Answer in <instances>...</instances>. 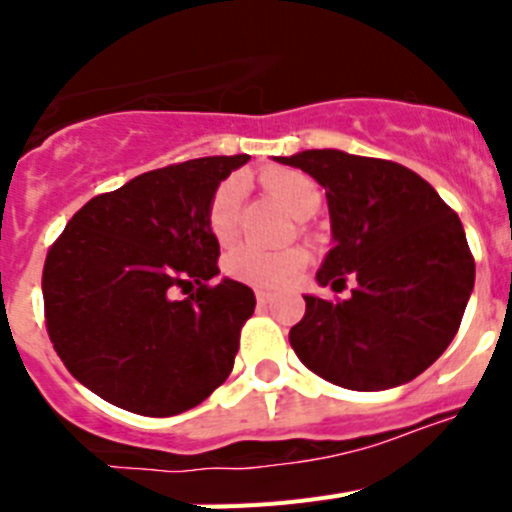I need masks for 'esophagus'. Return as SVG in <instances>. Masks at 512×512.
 <instances>
[{
    "label": "esophagus",
    "mask_w": 512,
    "mask_h": 512,
    "mask_svg": "<svg viewBox=\"0 0 512 512\" xmlns=\"http://www.w3.org/2000/svg\"><path fill=\"white\" fill-rule=\"evenodd\" d=\"M269 300H271V292H266V289H256V302H259V305H266Z\"/></svg>",
    "instance_id": "esophagus-1"
}]
</instances>
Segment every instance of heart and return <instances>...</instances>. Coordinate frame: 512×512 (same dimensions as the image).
Listing matches in <instances>:
<instances>
[{
	"mask_svg": "<svg viewBox=\"0 0 512 512\" xmlns=\"http://www.w3.org/2000/svg\"><path fill=\"white\" fill-rule=\"evenodd\" d=\"M261 184L266 192L295 217H307L318 210L320 187L315 179L295 169H269L261 174ZM238 207H241V184L228 179L212 192L207 205V230L217 243H230L238 233ZM225 274L235 282L251 284V287H284L295 277H300L307 266L305 248H261L253 243L235 246L225 256Z\"/></svg>",
	"mask_w": 512,
	"mask_h": 512,
	"instance_id": "obj_1",
	"label": "heart"
}]
</instances>
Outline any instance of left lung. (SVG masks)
Listing matches in <instances>:
<instances>
[{"label":"left lung","mask_w":512,"mask_h":512,"mask_svg":"<svg viewBox=\"0 0 512 512\" xmlns=\"http://www.w3.org/2000/svg\"><path fill=\"white\" fill-rule=\"evenodd\" d=\"M325 189L333 243L315 279L348 300L305 295L289 330L302 364L346 390L377 392L425 372L459 330L474 289L461 220L415 171L323 148L279 156Z\"/></svg>","instance_id":"obj_1"}]
</instances>
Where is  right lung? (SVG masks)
Here are the masks:
<instances>
[{
	"label": "right lung",
	"mask_w": 512,
	"mask_h": 512,
	"mask_svg": "<svg viewBox=\"0 0 512 512\" xmlns=\"http://www.w3.org/2000/svg\"><path fill=\"white\" fill-rule=\"evenodd\" d=\"M246 161L207 156L146 171L97 194L58 235L43 266L45 328L94 395L169 418L233 372L256 297L233 279L210 284L220 243L205 215L212 192Z\"/></svg>",
	"instance_id": "right-lung-1"
}]
</instances>
